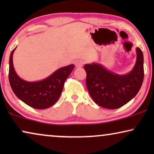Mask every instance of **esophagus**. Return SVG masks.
<instances>
[{
	"label": "esophagus",
	"mask_w": 154,
	"mask_h": 154,
	"mask_svg": "<svg viewBox=\"0 0 154 154\" xmlns=\"http://www.w3.org/2000/svg\"><path fill=\"white\" fill-rule=\"evenodd\" d=\"M84 63H85V62H84L83 60H79L75 61V66H76V67H82L83 66Z\"/></svg>",
	"instance_id": "esophagus-1"
}]
</instances>
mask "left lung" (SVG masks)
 Returning <instances> with one entry per match:
<instances>
[{"label": "left lung", "mask_w": 154, "mask_h": 154, "mask_svg": "<svg viewBox=\"0 0 154 154\" xmlns=\"http://www.w3.org/2000/svg\"><path fill=\"white\" fill-rule=\"evenodd\" d=\"M136 52L135 65L126 75L111 72L100 64L84 66L88 90L97 104L109 109H119L138 93L144 80V57L140 48Z\"/></svg>", "instance_id": "left-lung-1"}]
</instances>
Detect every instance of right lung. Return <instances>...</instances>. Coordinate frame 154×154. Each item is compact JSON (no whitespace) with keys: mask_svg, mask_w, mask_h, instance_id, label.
<instances>
[{"mask_svg":"<svg viewBox=\"0 0 154 154\" xmlns=\"http://www.w3.org/2000/svg\"><path fill=\"white\" fill-rule=\"evenodd\" d=\"M15 48L10 54L9 60V81L12 91L20 100L32 108H49L60 98L65 81L73 71L74 65L70 64L59 69L43 81H24L18 76L14 69L12 55Z\"/></svg>","mask_w":154,"mask_h":154,"instance_id":"add662e5","label":"right lung"}]
</instances>
